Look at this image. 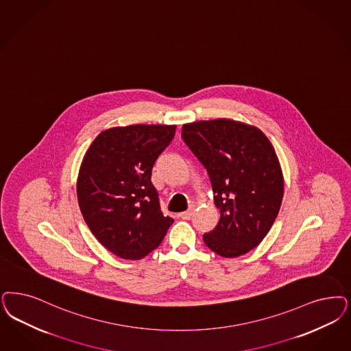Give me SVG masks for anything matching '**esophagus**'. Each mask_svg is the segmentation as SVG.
Instances as JSON below:
<instances>
[{
	"label": "esophagus",
	"mask_w": 351,
	"mask_h": 351,
	"mask_svg": "<svg viewBox=\"0 0 351 351\" xmlns=\"http://www.w3.org/2000/svg\"><path fill=\"white\" fill-rule=\"evenodd\" d=\"M192 215H193V210H188V211H184V213L179 214V217L184 219V220L192 218Z\"/></svg>",
	"instance_id": "esophagus-1"
}]
</instances>
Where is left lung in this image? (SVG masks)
I'll return each mask as SVG.
<instances>
[{"label":"left lung","mask_w":351,"mask_h":351,"mask_svg":"<svg viewBox=\"0 0 351 351\" xmlns=\"http://www.w3.org/2000/svg\"><path fill=\"white\" fill-rule=\"evenodd\" d=\"M182 136L210 176L220 211L208 249L236 258L256 247L278 218L284 176L276 152L258 127L219 118L182 124Z\"/></svg>","instance_id":"8db88e82"}]
</instances>
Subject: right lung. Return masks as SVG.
Segmentation results:
<instances>
[{
  "label": "right lung",
  "mask_w": 351,
  "mask_h": 351,
  "mask_svg": "<svg viewBox=\"0 0 351 351\" xmlns=\"http://www.w3.org/2000/svg\"><path fill=\"white\" fill-rule=\"evenodd\" d=\"M175 131V124L111 127L85 152L76 182L79 207L97 240L119 258H144L173 223L160 211L150 178Z\"/></svg>",
  "instance_id": "add662e5"
}]
</instances>
